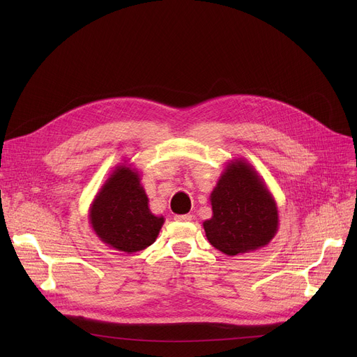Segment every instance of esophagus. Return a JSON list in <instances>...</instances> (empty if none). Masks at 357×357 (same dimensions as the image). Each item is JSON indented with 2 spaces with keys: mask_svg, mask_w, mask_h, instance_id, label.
Segmentation results:
<instances>
[{
  "mask_svg": "<svg viewBox=\"0 0 357 357\" xmlns=\"http://www.w3.org/2000/svg\"><path fill=\"white\" fill-rule=\"evenodd\" d=\"M176 221H191L192 215L191 214H182V215H175Z\"/></svg>",
  "mask_w": 357,
  "mask_h": 357,
  "instance_id": "34e87169",
  "label": "esophagus"
}]
</instances>
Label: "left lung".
I'll use <instances>...</instances> for the list:
<instances>
[{
  "mask_svg": "<svg viewBox=\"0 0 357 357\" xmlns=\"http://www.w3.org/2000/svg\"><path fill=\"white\" fill-rule=\"evenodd\" d=\"M210 201L213 217L202 226L208 241L224 255L236 256L265 248L279 229L276 201L245 159L227 163Z\"/></svg>",
  "mask_w": 357,
  "mask_h": 357,
  "instance_id": "left-lung-1",
  "label": "left lung"
}]
</instances>
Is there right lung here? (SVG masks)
Instances as JSON below:
<instances>
[{
	"mask_svg": "<svg viewBox=\"0 0 357 357\" xmlns=\"http://www.w3.org/2000/svg\"><path fill=\"white\" fill-rule=\"evenodd\" d=\"M165 218L149 208L140 174L127 162L109 174L89 207L91 229L104 245L136 253L153 245Z\"/></svg>",
	"mask_w": 357,
	"mask_h": 357,
	"instance_id": "add662e5",
	"label": "right lung"
}]
</instances>
